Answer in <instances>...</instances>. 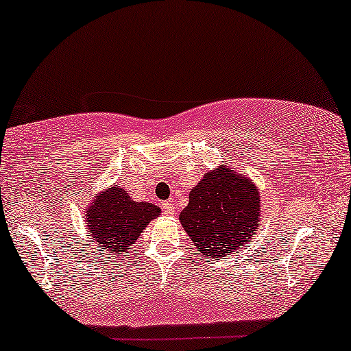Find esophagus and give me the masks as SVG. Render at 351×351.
<instances>
[{
	"mask_svg": "<svg viewBox=\"0 0 351 351\" xmlns=\"http://www.w3.org/2000/svg\"><path fill=\"white\" fill-rule=\"evenodd\" d=\"M163 208L168 212V215H174L176 213V207L172 206L171 202H163Z\"/></svg>",
	"mask_w": 351,
	"mask_h": 351,
	"instance_id": "1",
	"label": "esophagus"
}]
</instances>
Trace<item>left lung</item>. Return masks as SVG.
Returning a JSON list of instances; mask_svg holds the SVG:
<instances>
[{"mask_svg": "<svg viewBox=\"0 0 351 351\" xmlns=\"http://www.w3.org/2000/svg\"><path fill=\"white\" fill-rule=\"evenodd\" d=\"M254 183L228 166L206 172L182 210V228L199 254L221 258L245 246L261 226V202Z\"/></svg>", "mask_w": 351, "mask_h": 351, "instance_id": "left-lung-1", "label": "left lung"}]
</instances>
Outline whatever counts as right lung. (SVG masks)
Masks as SVG:
<instances>
[{"mask_svg":"<svg viewBox=\"0 0 351 351\" xmlns=\"http://www.w3.org/2000/svg\"><path fill=\"white\" fill-rule=\"evenodd\" d=\"M161 210L150 202L133 201L123 188H106L86 212V226L101 251L122 254L132 250L138 237Z\"/></svg>","mask_w":351,"mask_h":351,"instance_id":"right-lung-1","label":"right lung"}]
</instances>
